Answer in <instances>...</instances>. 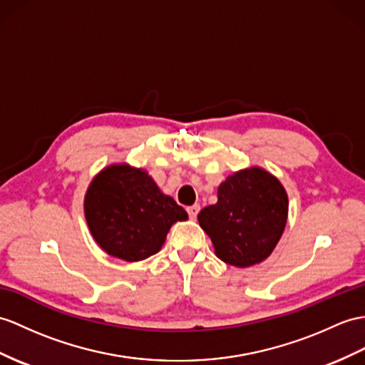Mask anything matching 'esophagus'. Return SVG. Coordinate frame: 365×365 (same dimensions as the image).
<instances>
[{
  "instance_id": "34e87169",
  "label": "esophagus",
  "mask_w": 365,
  "mask_h": 365,
  "mask_svg": "<svg viewBox=\"0 0 365 365\" xmlns=\"http://www.w3.org/2000/svg\"><path fill=\"white\" fill-rule=\"evenodd\" d=\"M198 212H200V204H193V206L187 207V213H189L190 220H195V218H197Z\"/></svg>"
}]
</instances>
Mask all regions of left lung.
<instances>
[{
    "instance_id": "1",
    "label": "left lung",
    "mask_w": 365,
    "mask_h": 365,
    "mask_svg": "<svg viewBox=\"0 0 365 365\" xmlns=\"http://www.w3.org/2000/svg\"><path fill=\"white\" fill-rule=\"evenodd\" d=\"M218 201L198 213L220 260L247 268L268 259L288 220V195L262 167L229 175L218 187Z\"/></svg>"
}]
</instances>
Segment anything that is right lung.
Returning a JSON list of instances; mask_svg holds the SVG:
<instances>
[{
	"instance_id": "right-lung-1",
	"label": "right lung",
	"mask_w": 365,
	"mask_h": 365,
	"mask_svg": "<svg viewBox=\"0 0 365 365\" xmlns=\"http://www.w3.org/2000/svg\"><path fill=\"white\" fill-rule=\"evenodd\" d=\"M83 210L96 243L123 262L159 252L170 227L189 218L147 170L125 163L106 165L93 178Z\"/></svg>"
}]
</instances>
